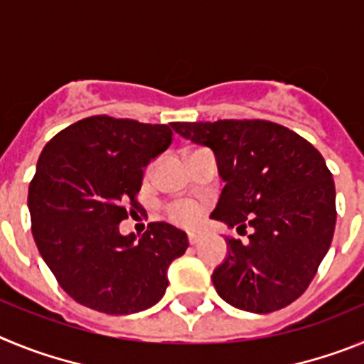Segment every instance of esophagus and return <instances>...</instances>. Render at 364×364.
<instances>
[{"label": "esophagus", "instance_id": "34e87169", "mask_svg": "<svg viewBox=\"0 0 364 364\" xmlns=\"http://www.w3.org/2000/svg\"><path fill=\"white\" fill-rule=\"evenodd\" d=\"M200 239H202V237L198 233H189L188 235V240H189V244H191V246H195V244L200 242Z\"/></svg>", "mask_w": 364, "mask_h": 364}]
</instances>
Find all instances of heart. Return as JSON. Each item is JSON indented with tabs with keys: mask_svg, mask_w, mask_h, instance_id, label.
Returning <instances> with one entry per match:
<instances>
[{
	"mask_svg": "<svg viewBox=\"0 0 364 364\" xmlns=\"http://www.w3.org/2000/svg\"><path fill=\"white\" fill-rule=\"evenodd\" d=\"M167 211V218L171 222H175V224H178V226H184V228H189V226H195L198 220H200L202 217V210L200 205L193 204V202H173V204H169L166 208Z\"/></svg>",
	"mask_w": 364,
	"mask_h": 364,
	"instance_id": "1",
	"label": "heart"
}]
</instances>
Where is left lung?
Masks as SVG:
<instances>
[{
	"mask_svg": "<svg viewBox=\"0 0 364 364\" xmlns=\"http://www.w3.org/2000/svg\"><path fill=\"white\" fill-rule=\"evenodd\" d=\"M173 129L210 147L226 182L211 213L228 226L253 228L247 242L228 237L213 272L231 306L269 314L301 297L332 244L336 186L323 154L268 120L175 122Z\"/></svg>",
	"mask_w": 364,
	"mask_h": 364,
	"instance_id": "1",
	"label": "left lung"
}]
</instances>
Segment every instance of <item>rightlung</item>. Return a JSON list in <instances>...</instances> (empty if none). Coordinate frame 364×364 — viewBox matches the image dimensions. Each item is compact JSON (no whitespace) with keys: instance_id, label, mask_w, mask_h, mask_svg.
<instances>
[{"instance_id":"add662e5","label":"right lung","mask_w":364,"mask_h":364,"mask_svg":"<svg viewBox=\"0 0 364 364\" xmlns=\"http://www.w3.org/2000/svg\"><path fill=\"white\" fill-rule=\"evenodd\" d=\"M171 142L166 124L96 114L41 151L28 186L32 235L58 284L83 306L136 314L166 294L167 268L189 246L184 231L151 222L136 240L118 224L144 210V167Z\"/></svg>"}]
</instances>
